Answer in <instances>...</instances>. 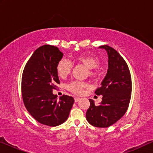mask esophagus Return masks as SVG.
<instances>
[{"instance_id":"esophagus-1","label":"esophagus","mask_w":153,"mask_h":153,"mask_svg":"<svg viewBox=\"0 0 153 153\" xmlns=\"http://www.w3.org/2000/svg\"><path fill=\"white\" fill-rule=\"evenodd\" d=\"M79 100H80V98H79V97H74V102H78L79 101Z\"/></svg>"}]
</instances>
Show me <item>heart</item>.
Instances as JSON below:
<instances>
[{"label": "heart", "mask_w": 153, "mask_h": 153, "mask_svg": "<svg viewBox=\"0 0 153 153\" xmlns=\"http://www.w3.org/2000/svg\"><path fill=\"white\" fill-rule=\"evenodd\" d=\"M74 61L76 63L83 64L88 68V75L91 78H95L97 76L98 71L97 68L99 65V59L93 54H81L74 58ZM73 65L72 62L67 59H60L56 65V71L58 76L61 78H65L70 74L72 70ZM87 86L84 82L79 81H73L67 85V88L72 93L80 95L83 93V88Z\"/></svg>", "instance_id": "1"}]
</instances>
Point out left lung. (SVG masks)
<instances>
[{"instance_id":"obj_1","label":"left lung","mask_w":153,"mask_h":153,"mask_svg":"<svg viewBox=\"0 0 153 153\" xmlns=\"http://www.w3.org/2000/svg\"><path fill=\"white\" fill-rule=\"evenodd\" d=\"M108 53V70L102 85L95 93L102 95L100 105L90 101L86 119L97 127H108L122 118L128 108L131 95V78L129 69L116 50L108 45L100 46Z\"/></svg>"}]
</instances>
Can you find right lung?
Returning <instances> with one entry per match:
<instances>
[{
    "mask_svg": "<svg viewBox=\"0 0 153 153\" xmlns=\"http://www.w3.org/2000/svg\"><path fill=\"white\" fill-rule=\"evenodd\" d=\"M63 53L58 47L43 45L37 49L26 62L22 78L25 107L41 124L58 126L68 119L74 100L63 95L58 100L53 90L59 84L56 65Z\"/></svg>",
    "mask_w": 153,
    "mask_h": 153,
    "instance_id": "obj_1",
    "label": "right lung"
}]
</instances>
